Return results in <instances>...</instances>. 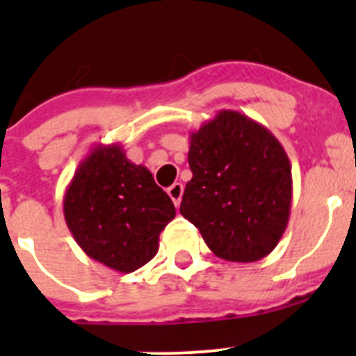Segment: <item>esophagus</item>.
Segmentation results:
<instances>
[{"mask_svg":"<svg viewBox=\"0 0 356 356\" xmlns=\"http://www.w3.org/2000/svg\"><path fill=\"white\" fill-rule=\"evenodd\" d=\"M167 193L172 198V201H174L175 208H179V204H181V200H182V193H184V186H182L181 182H174V184L167 189Z\"/></svg>","mask_w":356,"mask_h":356,"instance_id":"1","label":"esophagus"}]
</instances>
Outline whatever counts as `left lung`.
Returning a JSON list of instances; mask_svg holds the SVG:
<instances>
[{
	"instance_id": "1",
	"label": "left lung",
	"mask_w": 356,
	"mask_h": 356,
	"mask_svg": "<svg viewBox=\"0 0 356 356\" xmlns=\"http://www.w3.org/2000/svg\"><path fill=\"white\" fill-rule=\"evenodd\" d=\"M182 217L227 261H258L281 241L293 200L291 163L274 134L253 118L220 110L189 136Z\"/></svg>"
}]
</instances>
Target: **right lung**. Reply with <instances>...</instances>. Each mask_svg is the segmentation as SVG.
Masks as SVG:
<instances>
[{"label": "right lung", "mask_w": 356, "mask_h": 356, "mask_svg": "<svg viewBox=\"0 0 356 356\" xmlns=\"http://www.w3.org/2000/svg\"><path fill=\"white\" fill-rule=\"evenodd\" d=\"M68 231L86 254L129 274L158 253L160 232L175 217L167 193L124 148L96 145L79 163L63 196Z\"/></svg>", "instance_id": "add662e5"}]
</instances>
